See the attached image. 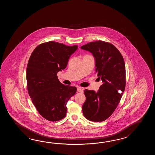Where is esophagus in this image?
<instances>
[{
	"label": "esophagus",
	"instance_id": "34e87169",
	"mask_svg": "<svg viewBox=\"0 0 155 155\" xmlns=\"http://www.w3.org/2000/svg\"><path fill=\"white\" fill-rule=\"evenodd\" d=\"M77 91H78V92H80V93H82V92H83V89H82L81 87H78L77 88Z\"/></svg>",
	"mask_w": 155,
	"mask_h": 155
}]
</instances>
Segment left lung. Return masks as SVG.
<instances>
[{
    "instance_id": "8db88e82",
    "label": "left lung",
    "mask_w": 155,
    "mask_h": 155,
    "mask_svg": "<svg viewBox=\"0 0 155 155\" xmlns=\"http://www.w3.org/2000/svg\"><path fill=\"white\" fill-rule=\"evenodd\" d=\"M95 59V71L102 84L95 92L85 89L82 105L86 119L94 122L105 121L119 105L126 86L125 65L121 54L111 43L101 40L81 46Z\"/></svg>"
}]
</instances>
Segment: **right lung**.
<instances>
[{
  "label": "right lung",
  "instance_id": "add662e5",
  "mask_svg": "<svg viewBox=\"0 0 155 155\" xmlns=\"http://www.w3.org/2000/svg\"><path fill=\"white\" fill-rule=\"evenodd\" d=\"M78 45L67 46L50 41L36 46L26 68L28 93L40 115L50 121L64 119L66 104L75 94V86L60 82L58 72L65 69Z\"/></svg>",
  "mask_w": 155,
  "mask_h": 155
}]
</instances>
